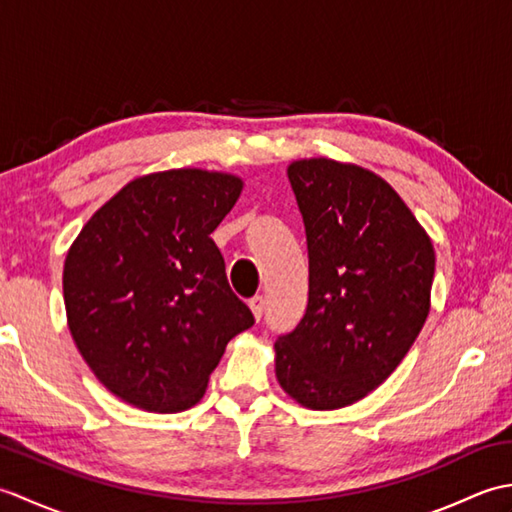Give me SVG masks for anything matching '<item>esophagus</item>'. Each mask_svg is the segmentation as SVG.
I'll use <instances>...</instances> for the list:
<instances>
[{"mask_svg": "<svg viewBox=\"0 0 512 512\" xmlns=\"http://www.w3.org/2000/svg\"><path fill=\"white\" fill-rule=\"evenodd\" d=\"M248 306H250V310H253L255 319L259 321V319H262V314H264V308H266V299L262 295H255L253 299L248 301Z\"/></svg>", "mask_w": 512, "mask_h": 512, "instance_id": "34e87169", "label": "esophagus"}]
</instances>
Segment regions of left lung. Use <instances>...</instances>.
<instances>
[{
	"instance_id": "obj_1",
	"label": "left lung",
	"mask_w": 512,
	"mask_h": 512,
	"mask_svg": "<svg viewBox=\"0 0 512 512\" xmlns=\"http://www.w3.org/2000/svg\"><path fill=\"white\" fill-rule=\"evenodd\" d=\"M306 226L310 286L275 372L303 407L339 409L383 385L429 314L436 255L389 184L328 158L288 167Z\"/></svg>"
}]
</instances>
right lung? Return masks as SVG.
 I'll return each instance as SVG.
<instances>
[{"instance_id":"add662e5","label":"right lung","mask_w":512,"mask_h":512,"mask_svg":"<svg viewBox=\"0 0 512 512\" xmlns=\"http://www.w3.org/2000/svg\"><path fill=\"white\" fill-rule=\"evenodd\" d=\"M239 191L242 180L226 173H151L101 206L65 257L72 339L129 405L193 407L226 343L255 323L211 239Z\"/></svg>"}]
</instances>
